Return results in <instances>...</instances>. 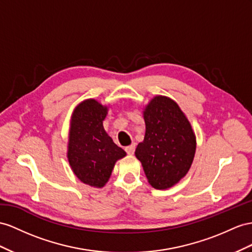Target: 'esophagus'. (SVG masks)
Returning <instances> with one entry per match:
<instances>
[{
	"label": "esophagus",
	"instance_id": "1",
	"mask_svg": "<svg viewBox=\"0 0 252 252\" xmlns=\"http://www.w3.org/2000/svg\"><path fill=\"white\" fill-rule=\"evenodd\" d=\"M125 150L126 151L127 154H133L134 151H135V144H132V145H130V146L126 147Z\"/></svg>",
	"mask_w": 252,
	"mask_h": 252
}]
</instances>
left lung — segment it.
<instances>
[{
	"mask_svg": "<svg viewBox=\"0 0 252 252\" xmlns=\"http://www.w3.org/2000/svg\"><path fill=\"white\" fill-rule=\"evenodd\" d=\"M143 117L146 133L135 157L152 188L170 189L190 169L196 153L195 132L178 103L166 95L153 96Z\"/></svg>",
	"mask_w": 252,
	"mask_h": 252,
	"instance_id": "obj_1",
	"label": "left lung"
}]
</instances>
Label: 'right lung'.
I'll list each match as a JSON object with an SVG mask.
<instances>
[{"label": "right lung", "instance_id": "right-lung-1", "mask_svg": "<svg viewBox=\"0 0 252 252\" xmlns=\"http://www.w3.org/2000/svg\"><path fill=\"white\" fill-rule=\"evenodd\" d=\"M107 112L108 105L86 99L75 106L70 119L69 165L81 182L95 189L104 188L116 162L126 156L104 130Z\"/></svg>", "mask_w": 252, "mask_h": 252}]
</instances>
